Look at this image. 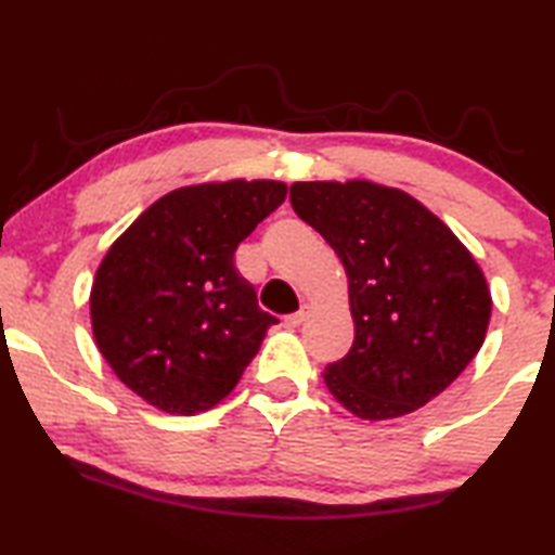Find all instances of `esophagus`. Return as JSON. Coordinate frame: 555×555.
I'll list each match as a JSON object with an SVG mask.
<instances>
[{
  "instance_id": "34e87169",
  "label": "esophagus",
  "mask_w": 555,
  "mask_h": 555,
  "mask_svg": "<svg viewBox=\"0 0 555 555\" xmlns=\"http://www.w3.org/2000/svg\"><path fill=\"white\" fill-rule=\"evenodd\" d=\"M306 318H308V306H304V308H300V311H296V313L286 315L284 323H286V327H298L300 323L306 321Z\"/></svg>"
}]
</instances>
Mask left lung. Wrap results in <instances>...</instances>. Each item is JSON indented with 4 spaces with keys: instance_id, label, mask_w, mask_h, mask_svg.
<instances>
[{
    "instance_id": "8db88e82",
    "label": "left lung",
    "mask_w": 555,
    "mask_h": 555,
    "mask_svg": "<svg viewBox=\"0 0 555 555\" xmlns=\"http://www.w3.org/2000/svg\"><path fill=\"white\" fill-rule=\"evenodd\" d=\"M291 205L340 257L354 343L325 387L364 421L399 418L446 391L480 352L492 296L448 224L399 188L291 185Z\"/></svg>"
}]
</instances>
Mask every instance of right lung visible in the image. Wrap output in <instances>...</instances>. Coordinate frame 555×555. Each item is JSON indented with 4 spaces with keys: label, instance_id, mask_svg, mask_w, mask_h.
<instances>
[{
    "label": "right lung",
    "instance_id": "add662e5",
    "mask_svg": "<svg viewBox=\"0 0 555 555\" xmlns=\"http://www.w3.org/2000/svg\"><path fill=\"white\" fill-rule=\"evenodd\" d=\"M284 198L281 181L178 188L107 249L90 291L92 335L137 397L193 416L237 387L279 321L234 269V249Z\"/></svg>",
    "mask_w": 555,
    "mask_h": 555
}]
</instances>
